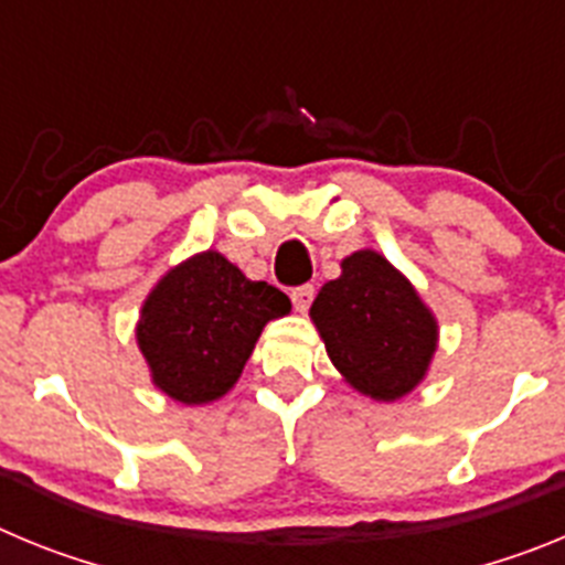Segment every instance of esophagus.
<instances>
[{"label":"esophagus","mask_w":565,"mask_h":565,"mask_svg":"<svg viewBox=\"0 0 565 565\" xmlns=\"http://www.w3.org/2000/svg\"><path fill=\"white\" fill-rule=\"evenodd\" d=\"M313 286H297L291 291V302H294V308H297L299 313H306L308 308H311V302H313Z\"/></svg>","instance_id":"obj_1"}]
</instances>
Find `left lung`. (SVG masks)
Listing matches in <instances>:
<instances>
[{"label":"left lung","mask_w":565,"mask_h":565,"mask_svg":"<svg viewBox=\"0 0 565 565\" xmlns=\"http://www.w3.org/2000/svg\"><path fill=\"white\" fill-rule=\"evenodd\" d=\"M311 319L344 382L376 402L407 396L436 353L433 311L371 248L342 259V274L319 288Z\"/></svg>","instance_id":"obj_1"}]
</instances>
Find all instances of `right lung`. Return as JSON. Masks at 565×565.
I'll list each match as a JSON object with an SVG mask.
<instances>
[{"mask_svg":"<svg viewBox=\"0 0 565 565\" xmlns=\"http://www.w3.org/2000/svg\"><path fill=\"white\" fill-rule=\"evenodd\" d=\"M288 311L279 288L203 252L158 279L135 337L154 387L181 404H206L232 391L266 322Z\"/></svg>","mask_w":565,"mask_h":565,"instance_id":"obj_1","label":"right lung"}]
</instances>
